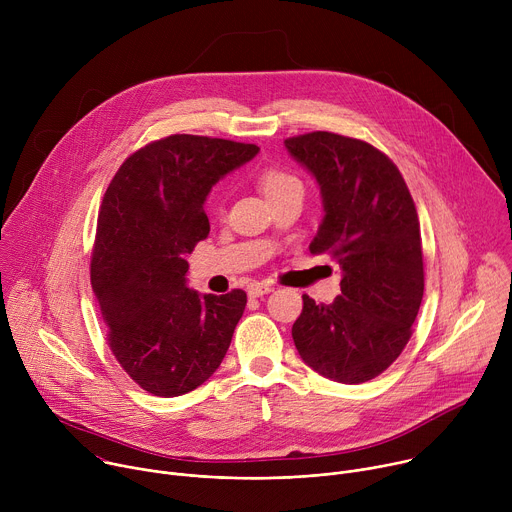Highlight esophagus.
<instances>
[{"label":"esophagus","instance_id":"obj_1","mask_svg":"<svg viewBox=\"0 0 512 512\" xmlns=\"http://www.w3.org/2000/svg\"><path fill=\"white\" fill-rule=\"evenodd\" d=\"M269 291H273V287L269 283H251L249 285V296L251 298H261V296L269 294Z\"/></svg>","mask_w":512,"mask_h":512}]
</instances>
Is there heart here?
<instances>
[{"label":"heart","instance_id":"heart-1","mask_svg":"<svg viewBox=\"0 0 512 512\" xmlns=\"http://www.w3.org/2000/svg\"><path fill=\"white\" fill-rule=\"evenodd\" d=\"M257 184H259L261 192L271 200V198L279 196L281 192L289 190L291 186H300V180L283 168L269 166L257 174Z\"/></svg>","mask_w":512,"mask_h":512}]
</instances>
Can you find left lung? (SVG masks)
Here are the masks:
<instances>
[{"label": "left lung", "mask_w": 512, "mask_h": 512, "mask_svg": "<svg viewBox=\"0 0 512 512\" xmlns=\"http://www.w3.org/2000/svg\"><path fill=\"white\" fill-rule=\"evenodd\" d=\"M320 184L324 221L310 243L342 267L340 296L304 310L291 328L302 360L326 379L358 385L387 371L411 338L423 298L415 202L375 145L312 131L285 139Z\"/></svg>", "instance_id": "obj_1"}]
</instances>
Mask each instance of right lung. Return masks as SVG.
Segmentation results:
<instances>
[{
  "label": "right lung",
  "instance_id": "1",
  "mask_svg": "<svg viewBox=\"0 0 512 512\" xmlns=\"http://www.w3.org/2000/svg\"><path fill=\"white\" fill-rule=\"evenodd\" d=\"M255 143L176 133L131 154L99 210L91 283L121 369L156 397L200 387L223 362L247 306L186 287L188 261L208 237L204 200L255 158Z\"/></svg>",
  "mask_w": 512,
  "mask_h": 512
}]
</instances>
